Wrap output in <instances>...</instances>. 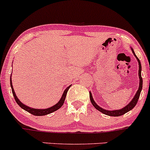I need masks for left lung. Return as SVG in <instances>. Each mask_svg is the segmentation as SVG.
I'll list each match as a JSON object with an SVG mask.
<instances>
[{
    "instance_id": "1",
    "label": "left lung",
    "mask_w": 150,
    "mask_h": 150,
    "mask_svg": "<svg viewBox=\"0 0 150 150\" xmlns=\"http://www.w3.org/2000/svg\"><path fill=\"white\" fill-rule=\"evenodd\" d=\"M132 51L133 54H134V56L136 57L137 60L138 61V64H139V72H138V75H139V88H138V90L137 91L136 95H134V97L133 98V99L131 100L130 103H129L128 105H127L125 108H123L122 109L120 110H106L103 108H100V106H98V105L95 103V102L94 101L93 98V95H92V93H90V101H91L92 104L97 110H99L100 112H103V114L109 115V116H112V117H118V116H121V115L125 114L126 112H127L130 111L131 110H132L133 108L135 107V105L137 103L138 100H139V95H140V93L142 91V75H141V71H142V66H141V62L139 61V60L138 59V57L136 56L135 53H134V50L132 48Z\"/></svg>"
}]
</instances>
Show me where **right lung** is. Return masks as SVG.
<instances>
[{"instance_id": "add662e5", "label": "right lung", "mask_w": 150, "mask_h": 150, "mask_svg": "<svg viewBox=\"0 0 150 150\" xmlns=\"http://www.w3.org/2000/svg\"><path fill=\"white\" fill-rule=\"evenodd\" d=\"M70 86H71V85H70V86L67 87V88L65 89V91L63 92V94H62L61 98H60V100H59V102L57 103V104L53 105V106L51 107V108H47V109H34V108H30V107L27 106V105L23 104V103L18 100V97L16 96V93H15L14 89H13V84H12V80H11V90H12L13 95V97L15 98V100H16V102L17 103V104L21 108H22V109L25 110V111L28 112L30 113V114L35 115V116H43V115L50 114V113L56 111V110L60 109V108L62 106V105H63L64 102H65L67 93V91H68L69 88H70Z\"/></svg>"}]
</instances>
